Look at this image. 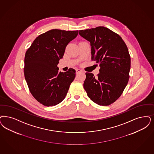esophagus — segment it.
Wrapping results in <instances>:
<instances>
[{
    "label": "esophagus",
    "instance_id": "34e87169",
    "mask_svg": "<svg viewBox=\"0 0 154 154\" xmlns=\"http://www.w3.org/2000/svg\"><path fill=\"white\" fill-rule=\"evenodd\" d=\"M80 72H82V70H81V69H76V73H80Z\"/></svg>",
    "mask_w": 154,
    "mask_h": 154
}]
</instances>
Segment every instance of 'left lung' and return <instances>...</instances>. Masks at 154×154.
Masks as SVG:
<instances>
[{"instance_id": "8db88e82", "label": "left lung", "mask_w": 154, "mask_h": 154, "mask_svg": "<svg viewBox=\"0 0 154 154\" xmlns=\"http://www.w3.org/2000/svg\"><path fill=\"white\" fill-rule=\"evenodd\" d=\"M79 34L90 42L91 60L100 66L97 77L85 73L84 89L97 104L110 105L121 96L128 82L131 58L127 45L118 34L105 27L80 30Z\"/></svg>"}]
</instances>
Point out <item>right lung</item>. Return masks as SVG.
<instances>
[{
    "mask_svg": "<svg viewBox=\"0 0 154 154\" xmlns=\"http://www.w3.org/2000/svg\"><path fill=\"white\" fill-rule=\"evenodd\" d=\"M78 33L51 29L37 36L26 51L25 79L31 94L44 106H55L63 101L75 79L74 69L58 72L57 65L66 47Z\"/></svg>",
    "mask_w": 154,
    "mask_h": 154,
    "instance_id": "add662e5",
    "label": "right lung"
}]
</instances>
